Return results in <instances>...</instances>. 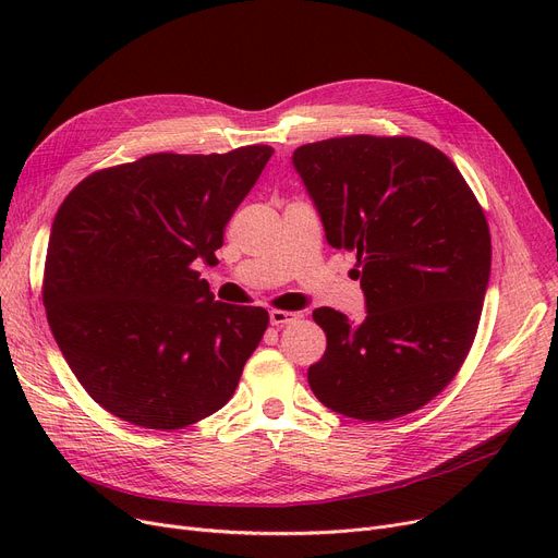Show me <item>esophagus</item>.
<instances>
[{"instance_id": "obj_1", "label": "esophagus", "mask_w": 558, "mask_h": 558, "mask_svg": "<svg viewBox=\"0 0 558 558\" xmlns=\"http://www.w3.org/2000/svg\"><path fill=\"white\" fill-rule=\"evenodd\" d=\"M269 318H271V326H287V324H294V320H299L301 314L299 312H284V310H271Z\"/></svg>"}]
</instances>
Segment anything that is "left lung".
Masks as SVG:
<instances>
[{
    "label": "left lung",
    "instance_id": "left-lung-1",
    "mask_svg": "<svg viewBox=\"0 0 558 558\" xmlns=\"http://www.w3.org/2000/svg\"><path fill=\"white\" fill-rule=\"evenodd\" d=\"M291 165L332 248L357 253L366 318L312 312L328 337L307 371L337 414L391 421L441 393L473 345L490 276L486 217L454 162L414 137L303 144Z\"/></svg>",
    "mask_w": 558,
    "mask_h": 558
}]
</instances>
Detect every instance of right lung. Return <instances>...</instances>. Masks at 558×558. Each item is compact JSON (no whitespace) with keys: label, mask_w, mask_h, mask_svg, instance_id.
Wrapping results in <instances>:
<instances>
[{"label":"right lung","mask_w":558,"mask_h":558,"mask_svg":"<svg viewBox=\"0 0 558 558\" xmlns=\"http://www.w3.org/2000/svg\"><path fill=\"white\" fill-rule=\"evenodd\" d=\"M271 146L154 154L95 171L58 208L43 301L81 387L146 429L215 414L238 389L269 314L215 301L194 262H217L223 228Z\"/></svg>","instance_id":"1"}]
</instances>
